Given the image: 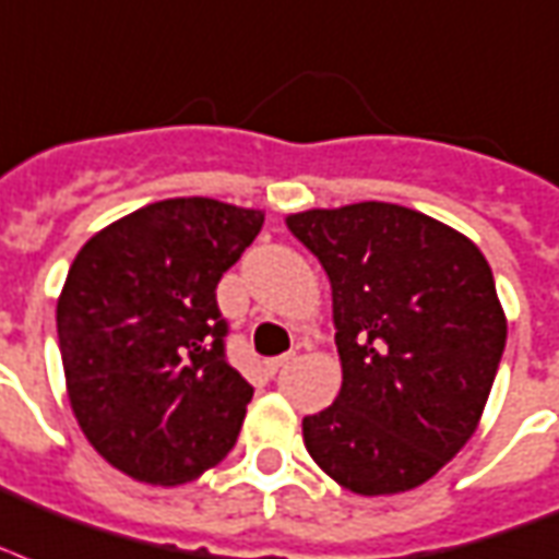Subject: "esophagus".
Returning <instances> with one entry per match:
<instances>
[{
    "label": "esophagus",
    "mask_w": 559,
    "mask_h": 559,
    "mask_svg": "<svg viewBox=\"0 0 559 559\" xmlns=\"http://www.w3.org/2000/svg\"><path fill=\"white\" fill-rule=\"evenodd\" d=\"M293 357H296V355H281V357H270V360H266V364H263V366H266V372H270V374H275V372H278V369H284V366H287L289 360H293Z\"/></svg>",
    "instance_id": "obj_1"
}]
</instances>
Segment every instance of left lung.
Here are the masks:
<instances>
[{
	"label": "left lung",
	"instance_id": "8db88e82",
	"mask_svg": "<svg viewBox=\"0 0 559 559\" xmlns=\"http://www.w3.org/2000/svg\"><path fill=\"white\" fill-rule=\"evenodd\" d=\"M331 281L343 386L305 416V449L340 487L395 496L431 480L478 428L507 319L466 234L390 202L289 213Z\"/></svg>",
	"mask_w": 559,
	"mask_h": 559
}]
</instances>
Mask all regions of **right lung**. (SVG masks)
Here are the masks:
<instances>
[{
  "instance_id": "obj_1",
  "label": "right lung",
  "mask_w": 559,
  "mask_h": 559,
  "mask_svg": "<svg viewBox=\"0 0 559 559\" xmlns=\"http://www.w3.org/2000/svg\"><path fill=\"white\" fill-rule=\"evenodd\" d=\"M263 211L164 199L102 228L58 296L67 395L87 442L128 478L178 487L234 449L249 381L225 360L216 284Z\"/></svg>"
}]
</instances>
